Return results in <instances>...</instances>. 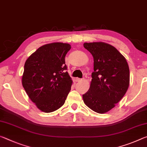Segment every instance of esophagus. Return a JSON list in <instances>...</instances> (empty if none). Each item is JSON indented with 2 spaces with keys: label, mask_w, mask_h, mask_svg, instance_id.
<instances>
[{
  "label": "esophagus",
  "mask_w": 147,
  "mask_h": 147,
  "mask_svg": "<svg viewBox=\"0 0 147 147\" xmlns=\"http://www.w3.org/2000/svg\"><path fill=\"white\" fill-rule=\"evenodd\" d=\"M82 81V79L81 78H76V82H80Z\"/></svg>",
  "instance_id": "1"
}]
</instances>
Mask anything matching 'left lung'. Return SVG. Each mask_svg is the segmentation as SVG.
<instances>
[{
	"label": "left lung",
	"mask_w": 147,
	"mask_h": 147,
	"mask_svg": "<svg viewBox=\"0 0 147 147\" xmlns=\"http://www.w3.org/2000/svg\"><path fill=\"white\" fill-rule=\"evenodd\" d=\"M93 57L90 88L82 95L86 105L98 113L111 110L128 90L130 71L124 57L115 47L103 42L85 43Z\"/></svg>",
	"instance_id": "left-lung-1"
}]
</instances>
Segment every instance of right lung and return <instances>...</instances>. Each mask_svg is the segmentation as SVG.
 <instances>
[{"instance_id":"1","label":"right lung","mask_w":147,"mask_h":147,"mask_svg":"<svg viewBox=\"0 0 147 147\" xmlns=\"http://www.w3.org/2000/svg\"><path fill=\"white\" fill-rule=\"evenodd\" d=\"M71 49L68 43L45 45L24 63L22 84L29 98L43 112L61 108L71 91L73 81L65 61Z\"/></svg>"}]
</instances>
